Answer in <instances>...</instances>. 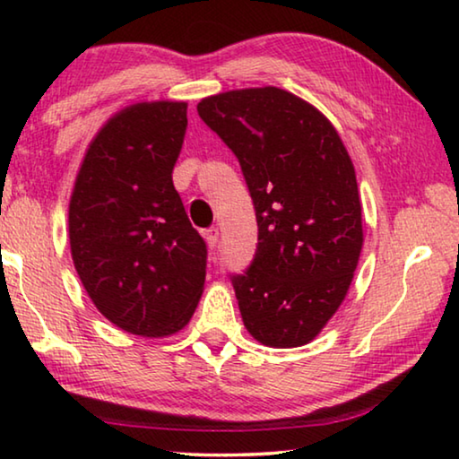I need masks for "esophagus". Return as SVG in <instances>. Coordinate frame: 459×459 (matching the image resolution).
Listing matches in <instances>:
<instances>
[{"label":"esophagus","instance_id":"esophagus-1","mask_svg":"<svg viewBox=\"0 0 459 459\" xmlns=\"http://www.w3.org/2000/svg\"><path fill=\"white\" fill-rule=\"evenodd\" d=\"M202 235H204V238H206V245H208V248H212L216 247V243H219V229L216 227H211V229H206L204 232H202Z\"/></svg>","mask_w":459,"mask_h":459}]
</instances>
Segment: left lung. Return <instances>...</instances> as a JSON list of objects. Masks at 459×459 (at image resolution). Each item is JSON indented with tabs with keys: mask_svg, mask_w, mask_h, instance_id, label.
Listing matches in <instances>:
<instances>
[{
	"mask_svg": "<svg viewBox=\"0 0 459 459\" xmlns=\"http://www.w3.org/2000/svg\"><path fill=\"white\" fill-rule=\"evenodd\" d=\"M200 119L238 158L259 245L232 275L245 328L261 344L312 342L344 301L364 243L354 164L322 111L277 87L198 103Z\"/></svg>",
	"mask_w": 459,
	"mask_h": 459,
	"instance_id": "8db88e82",
	"label": "left lung"
}]
</instances>
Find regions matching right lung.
<instances>
[{
    "instance_id": "right-lung-1",
    "label": "right lung",
    "mask_w": 459,
    "mask_h": 459,
    "mask_svg": "<svg viewBox=\"0 0 459 459\" xmlns=\"http://www.w3.org/2000/svg\"><path fill=\"white\" fill-rule=\"evenodd\" d=\"M188 103L121 108L76 174L68 238L76 273L108 322L143 338L180 332L204 291L206 245L172 182Z\"/></svg>"
}]
</instances>
